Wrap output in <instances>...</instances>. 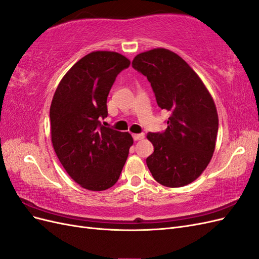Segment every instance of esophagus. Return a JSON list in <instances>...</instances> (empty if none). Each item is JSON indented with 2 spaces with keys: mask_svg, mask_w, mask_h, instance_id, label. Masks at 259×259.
<instances>
[{
  "mask_svg": "<svg viewBox=\"0 0 259 259\" xmlns=\"http://www.w3.org/2000/svg\"><path fill=\"white\" fill-rule=\"evenodd\" d=\"M144 137V134H133V138H134L135 142H137V140H142Z\"/></svg>",
  "mask_w": 259,
  "mask_h": 259,
  "instance_id": "esophagus-1",
  "label": "esophagus"
}]
</instances>
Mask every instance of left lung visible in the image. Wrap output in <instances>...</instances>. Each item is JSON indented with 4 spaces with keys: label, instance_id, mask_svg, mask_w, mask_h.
Here are the masks:
<instances>
[{
    "label": "left lung",
    "instance_id": "8db88e82",
    "mask_svg": "<svg viewBox=\"0 0 259 259\" xmlns=\"http://www.w3.org/2000/svg\"><path fill=\"white\" fill-rule=\"evenodd\" d=\"M132 66L147 76L158 106L170 112L165 131L148 133L154 147L146 160L148 168L163 186L192 183L215 150L218 115L213 98L191 67L168 50L138 54Z\"/></svg>",
    "mask_w": 259,
    "mask_h": 259
}]
</instances>
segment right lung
Listing matches in <instances>:
<instances>
[{
	"mask_svg": "<svg viewBox=\"0 0 259 259\" xmlns=\"http://www.w3.org/2000/svg\"><path fill=\"white\" fill-rule=\"evenodd\" d=\"M131 61L115 52H93L62 77L50 109L54 150L69 176L81 187L103 191L120 177L133 137L101 125L107 97Z\"/></svg>",
	"mask_w": 259,
	"mask_h": 259,
	"instance_id": "obj_1",
	"label": "right lung"
}]
</instances>
